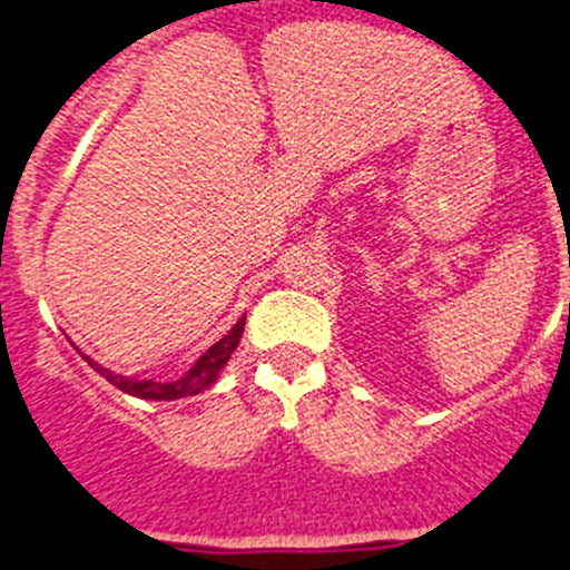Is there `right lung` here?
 <instances>
[{
  "label": "right lung",
  "instance_id": "add662e5",
  "mask_svg": "<svg viewBox=\"0 0 570 570\" xmlns=\"http://www.w3.org/2000/svg\"><path fill=\"white\" fill-rule=\"evenodd\" d=\"M244 321H247V317H242V321H238L236 326H233L230 332L219 340V343H213L210 348H207L205 354L196 360L194 368H190L188 374L179 376V380H174V382L129 380V376L111 374L109 368H100V365H95L89 357H87V363L92 365V368L98 371L106 382H111V385L120 387L124 393H131V396L159 399V402H171V399H183V396H196V393H202L205 387H210L213 382H216V376H219V371L227 365V360H230V354L236 351L238 340H242V334H244Z\"/></svg>",
  "mask_w": 570,
  "mask_h": 570
}]
</instances>
